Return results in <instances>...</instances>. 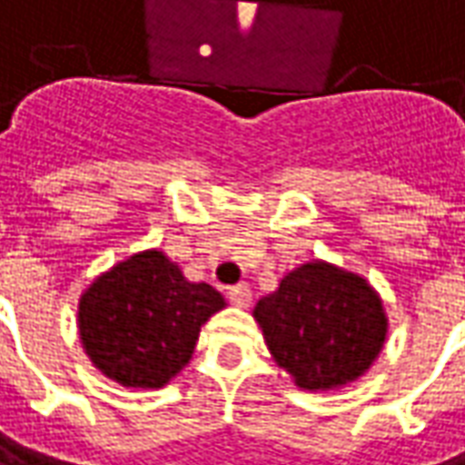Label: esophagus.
Segmentation results:
<instances>
[{"mask_svg": "<svg viewBox=\"0 0 465 465\" xmlns=\"http://www.w3.org/2000/svg\"><path fill=\"white\" fill-rule=\"evenodd\" d=\"M227 296H230V301H232L235 306H240V309H245V306L252 301L251 288L245 286V283H238V286L230 288V291H227Z\"/></svg>", "mask_w": 465, "mask_h": 465, "instance_id": "obj_1", "label": "esophagus"}]
</instances>
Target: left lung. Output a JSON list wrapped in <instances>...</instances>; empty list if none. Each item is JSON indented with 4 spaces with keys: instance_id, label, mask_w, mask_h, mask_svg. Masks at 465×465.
<instances>
[{
    "instance_id": "left-lung-1",
    "label": "left lung",
    "mask_w": 465,
    "mask_h": 465,
    "mask_svg": "<svg viewBox=\"0 0 465 465\" xmlns=\"http://www.w3.org/2000/svg\"><path fill=\"white\" fill-rule=\"evenodd\" d=\"M252 316L275 364L312 392L354 382L385 347L380 293L361 275L324 261L291 271Z\"/></svg>"
}]
</instances>
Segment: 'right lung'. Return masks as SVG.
Returning <instances> with one entry per match:
<instances>
[{
    "label": "right lung",
    "instance_id": "add662e5",
    "mask_svg": "<svg viewBox=\"0 0 465 465\" xmlns=\"http://www.w3.org/2000/svg\"><path fill=\"white\" fill-rule=\"evenodd\" d=\"M220 309V291L190 283L162 251H143L85 288L78 303L80 341L108 380L159 390L192 360L202 324Z\"/></svg>",
    "mask_w": 465,
    "mask_h": 465
}]
</instances>
